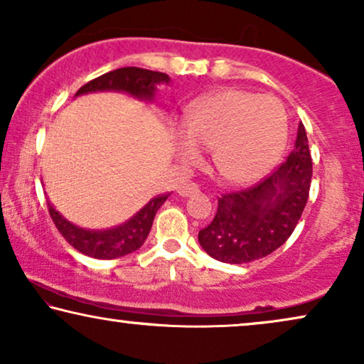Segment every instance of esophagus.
I'll return each instance as SVG.
<instances>
[{"label":"esophagus","mask_w":364,"mask_h":364,"mask_svg":"<svg viewBox=\"0 0 364 364\" xmlns=\"http://www.w3.org/2000/svg\"><path fill=\"white\" fill-rule=\"evenodd\" d=\"M198 191H200V188H198V185H195V183H186V185H181L178 188V195L183 198L196 195Z\"/></svg>","instance_id":"esophagus-1"}]
</instances>
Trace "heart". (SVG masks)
I'll use <instances>...</instances> for the list:
<instances>
[{
    "instance_id": "1",
    "label": "heart",
    "mask_w": 364,
    "mask_h": 364,
    "mask_svg": "<svg viewBox=\"0 0 364 364\" xmlns=\"http://www.w3.org/2000/svg\"><path fill=\"white\" fill-rule=\"evenodd\" d=\"M287 139L288 119L279 101L236 88L195 101L174 129L181 161H200V146L211 148L213 168L232 185H246L268 173Z\"/></svg>"
}]
</instances>
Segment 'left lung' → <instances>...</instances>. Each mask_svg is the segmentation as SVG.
I'll use <instances>...</instances> for the list:
<instances>
[{"label": "left lung", "instance_id": "1", "mask_svg": "<svg viewBox=\"0 0 364 364\" xmlns=\"http://www.w3.org/2000/svg\"><path fill=\"white\" fill-rule=\"evenodd\" d=\"M313 163L306 129L298 124L293 151L281 166L250 190L218 200L211 225L198 232L201 248L221 263L243 264L279 248L306 206Z\"/></svg>", "mask_w": 364, "mask_h": 364}]
</instances>
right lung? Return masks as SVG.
Masks as SVG:
<instances>
[{
    "mask_svg": "<svg viewBox=\"0 0 364 364\" xmlns=\"http://www.w3.org/2000/svg\"><path fill=\"white\" fill-rule=\"evenodd\" d=\"M171 77L166 73L149 71L143 68H119V70L109 71L96 80L90 81L77 90L75 96H83L90 93H103V91H116V93H126L139 101L153 103L156 96L158 85H169ZM168 195L154 196L149 200L136 215L108 230H86L68 221L53 203L48 201V210H50L51 220L55 223L58 231L65 236V240L73 248L86 256L98 259H114L126 256L133 251L139 250L146 241L149 230L153 226V220L156 211L161 208Z\"/></svg>",
    "mask_w": 364,
    "mask_h": 364,
    "instance_id": "obj_1",
    "label": "right lung"
}]
</instances>
